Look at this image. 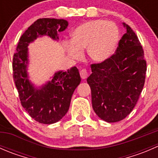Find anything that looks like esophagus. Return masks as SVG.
<instances>
[{"instance_id": "obj_1", "label": "esophagus", "mask_w": 158, "mask_h": 158, "mask_svg": "<svg viewBox=\"0 0 158 158\" xmlns=\"http://www.w3.org/2000/svg\"><path fill=\"white\" fill-rule=\"evenodd\" d=\"M79 73H80V76L82 79H85L88 76V73H87L86 69H82Z\"/></svg>"}]
</instances>
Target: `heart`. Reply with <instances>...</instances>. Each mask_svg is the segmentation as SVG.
Returning a JSON list of instances; mask_svg holds the SVG:
<instances>
[{
	"mask_svg": "<svg viewBox=\"0 0 158 158\" xmlns=\"http://www.w3.org/2000/svg\"><path fill=\"white\" fill-rule=\"evenodd\" d=\"M120 39L117 25L103 20L87 21L79 25L72 33V44L66 46L71 58L79 60L86 49L89 57L94 62L102 63L115 52Z\"/></svg>",
	"mask_w": 158,
	"mask_h": 158,
	"instance_id": "obj_1",
	"label": "heart"
}]
</instances>
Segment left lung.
I'll list each match as a JSON object with an SVG mask.
<instances>
[{
	"instance_id": "left-lung-1",
	"label": "left lung",
	"mask_w": 158,
	"mask_h": 158,
	"mask_svg": "<svg viewBox=\"0 0 158 158\" xmlns=\"http://www.w3.org/2000/svg\"><path fill=\"white\" fill-rule=\"evenodd\" d=\"M126 33L114 54L100 63L91 65L87 82L92 92L95 114L107 122L122 121L138 102L145 82L147 63L138 36L123 23Z\"/></svg>"
}]
</instances>
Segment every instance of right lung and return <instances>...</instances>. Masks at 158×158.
<instances>
[{
	"mask_svg": "<svg viewBox=\"0 0 158 158\" xmlns=\"http://www.w3.org/2000/svg\"><path fill=\"white\" fill-rule=\"evenodd\" d=\"M63 19H38L23 33L13 58V77L23 108L32 118L42 124L56 123L69 110L72 95L81 82L76 66L67 71H59L50 81L36 88L27 73L28 45L37 37L48 36L58 40L59 32L66 29Z\"/></svg>",
	"mask_w": 158,
	"mask_h": 158,
	"instance_id": "1",
	"label": "right lung"
}]
</instances>
